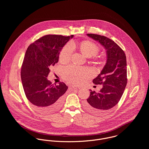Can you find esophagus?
I'll list each match as a JSON object with an SVG mask.
<instances>
[{"instance_id":"esophagus-1","label":"esophagus","mask_w":149,"mask_h":149,"mask_svg":"<svg viewBox=\"0 0 149 149\" xmlns=\"http://www.w3.org/2000/svg\"><path fill=\"white\" fill-rule=\"evenodd\" d=\"M72 88H73L74 89H77V90H78V89H80V87H79V86H78L73 85V86H72Z\"/></svg>"}]
</instances>
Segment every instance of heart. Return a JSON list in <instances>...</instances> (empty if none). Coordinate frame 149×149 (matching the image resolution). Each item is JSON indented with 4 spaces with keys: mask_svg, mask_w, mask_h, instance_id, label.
Instances as JSON below:
<instances>
[{
    "mask_svg": "<svg viewBox=\"0 0 149 149\" xmlns=\"http://www.w3.org/2000/svg\"><path fill=\"white\" fill-rule=\"evenodd\" d=\"M80 49L81 53L87 57L96 56L99 50V47L91 41H85L81 43ZM73 52V46L71 44L66 45L61 50L60 54V60L63 63L69 61ZM90 76L88 69L70 65L66 67L63 72V77L66 81L76 84L83 83L85 79Z\"/></svg>",
    "mask_w": 149,
    "mask_h": 149,
    "instance_id": "heart-1",
    "label": "heart"
}]
</instances>
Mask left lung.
<instances>
[{"label": "left lung", "mask_w": 149, "mask_h": 149, "mask_svg": "<svg viewBox=\"0 0 149 149\" xmlns=\"http://www.w3.org/2000/svg\"><path fill=\"white\" fill-rule=\"evenodd\" d=\"M106 50V63L100 73L93 80L96 85H103L99 92H90L85 108L97 114L106 112L119 102L127 85V62L124 51L106 37L87 34Z\"/></svg>", "instance_id": "8db88e82"}]
</instances>
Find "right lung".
Returning a JSON list of instances; mask_svg holds the SVG:
<instances>
[{
	"label": "right lung",
	"mask_w": 149,
	"mask_h": 149,
	"mask_svg": "<svg viewBox=\"0 0 149 149\" xmlns=\"http://www.w3.org/2000/svg\"><path fill=\"white\" fill-rule=\"evenodd\" d=\"M73 37L58 35L45 36L27 48L21 68V80L27 99L42 113H51L63 103L68 89L64 83L53 85L47 79L50 66L59 60L64 45Z\"/></svg>",
	"instance_id": "add662e5"
}]
</instances>
